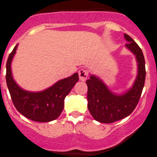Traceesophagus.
<instances>
[{"mask_svg": "<svg viewBox=\"0 0 157 157\" xmlns=\"http://www.w3.org/2000/svg\"><path fill=\"white\" fill-rule=\"evenodd\" d=\"M78 74H79V77H80V80L82 81H84L88 78V76H89V72H88L87 70L81 68V69L79 70Z\"/></svg>", "mask_w": 157, "mask_h": 157, "instance_id": "34e87169", "label": "esophagus"}]
</instances>
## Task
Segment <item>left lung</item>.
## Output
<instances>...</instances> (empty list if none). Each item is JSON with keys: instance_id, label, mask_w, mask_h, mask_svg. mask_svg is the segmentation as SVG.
I'll return each instance as SVG.
<instances>
[{"instance_id": "obj_1", "label": "left lung", "mask_w": 157, "mask_h": 157, "mask_svg": "<svg viewBox=\"0 0 157 157\" xmlns=\"http://www.w3.org/2000/svg\"><path fill=\"white\" fill-rule=\"evenodd\" d=\"M124 37L128 41L126 47L136 55L138 62V76L132 89L117 96L96 76H90L86 81L88 108L94 119L100 123H111L130 115L138 104L144 86L146 70L142 50L128 34H125Z\"/></svg>"}]
</instances>
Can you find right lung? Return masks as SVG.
Returning a JSON list of instances; mask_svg holds the SVG:
<instances>
[{"mask_svg":"<svg viewBox=\"0 0 157 157\" xmlns=\"http://www.w3.org/2000/svg\"><path fill=\"white\" fill-rule=\"evenodd\" d=\"M17 45L9 56L6 63V83L15 108L30 120L46 123L55 120L63 109L64 98L79 80L78 73L61 80L53 86L39 93H30L21 90L11 75L10 64Z\"/></svg>","mask_w":157,"mask_h":157,"instance_id":"obj_1","label":"right lung"}]
</instances>
